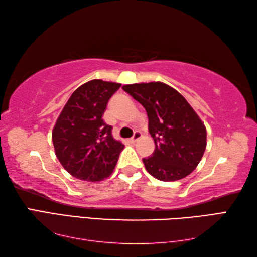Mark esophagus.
Here are the masks:
<instances>
[{"label": "esophagus", "instance_id": "obj_1", "mask_svg": "<svg viewBox=\"0 0 257 257\" xmlns=\"http://www.w3.org/2000/svg\"><path fill=\"white\" fill-rule=\"evenodd\" d=\"M140 137H141V133H140V132H135V134H134V136H133V138L130 139V143L135 144L136 141H138V140L140 139Z\"/></svg>", "mask_w": 257, "mask_h": 257}]
</instances>
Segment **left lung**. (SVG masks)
<instances>
[{
	"label": "left lung",
	"mask_w": 257,
	"mask_h": 257,
	"mask_svg": "<svg viewBox=\"0 0 257 257\" xmlns=\"http://www.w3.org/2000/svg\"><path fill=\"white\" fill-rule=\"evenodd\" d=\"M148 114L156 148L144 158L146 170L161 181L183 179L198 167L206 147V129L185 98L160 81L124 85Z\"/></svg>",
	"instance_id": "obj_1"
}]
</instances>
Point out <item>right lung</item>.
<instances>
[{
  "label": "right lung",
  "instance_id": "right-lung-1",
  "mask_svg": "<svg viewBox=\"0 0 257 257\" xmlns=\"http://www.w3.org/2000/svg\"><path fill=\"white\" fill-rule=\"evenodd\" d=\"M120 84L94 79L76 89L54 125L55 154L65 170L84 181H101L112 173L123 145L113 139L102 116Z\"/></svg>",
  "mask_w": 257,
  "mask_h": 257
}]
</instances>
